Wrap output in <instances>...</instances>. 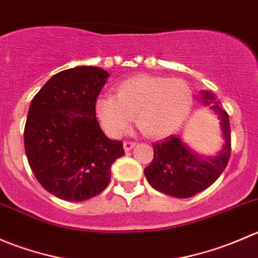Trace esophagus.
Listing matches in <instances>:
<instances>
[{
  "label": "esophagus",
  "instance_id": "1",
  "mask_svg": "<svg viewBox=\"0 0 258 258\" xmlns=\"http://www.w3.org/2000/svg\"><path fill=\"white\" fill-rule=\"evenodd\" d=\"M135 146H136V142H134V141H124L123 142L124 151H131Z\"/></svg>",
  "mask_w": 258,
  "mask_h": 258
}]
</instances>
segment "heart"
Listing matches in <instances>:
<instances>
[{"mask_svg": "<svg viewBox=\"0 0 258 258\" xmlns=\"http://www.w3.org/2000/svg\"><path fill=\"white\" fill-rule=\"evenodd\" d=\"M116 96L101 95L96 114L111 136L119 137L135 117L146 136L162 139L176 132L191 112L194 93L186 81L168 77H131L117 85Z\"/></svg>", "mask_w": 258, "mask_h": 258, "instance_id": "heart-1", "label": "heart"}]
</instances>
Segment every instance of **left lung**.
Instances as JSON below:
<instances>
[{"mask_svg": "<svg viewBox=\"0 0 258 258\" xmlns=\"http://www.w3.org/2000/svg\"><path fill=\"white\" fill-rule=\"evenodd\" d=\"M201 101L217 114L222 132V148L212 157L194 152L178 136L153 144V160L145 168L148 183L157 191L177 199H187L210 187L221 176L231 156L228 114L218 106L211 92H202Z\"/></svg>", "mask_w": 258, "mask_h": 258, "instance_id": "1", "label": "left lung"}]
</instances>
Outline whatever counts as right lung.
<instances>
[{
  "label": "right lung",
  "instance_id": "obj_1",
  "mask_svg": "<svg viewBox=\"0 0 258 258\" xmlns=\"http://www.w3.org/2000/svg\"><path fill=\"white\" fill-rule=\"evenodd\" d=\"M110 75L79 66L53 75L33 97L25 126L28 165L41 186L58 199L81 202L97 196L111 166L124 155L96 118V100Z\"/></svg>",
  "mask_w": 258,
  "mask_h": 258
}]
</instances>
